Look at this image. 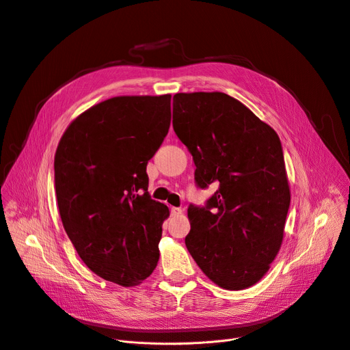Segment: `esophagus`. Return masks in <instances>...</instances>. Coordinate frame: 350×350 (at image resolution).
<instances>
[{
  "label": "esophagus",
  "mask_w": 350,
  "mask_h": 350,
  "mask_svg": "<svg viewBox=\"0 0 350 350\" xmlns=\"http://www.w3.org/2000/svg\"><path fill=\"white\" fill-rule=\"evenodd\" d=\"M182 208H179V207H172L171 208V216L172 217H178V216H180V214H182Z\"/></svg>",
  "instance_id": "1"
}]
</instances>
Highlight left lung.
<instances>
[{
    "label": "left lung",
    "instance_id": "8db88e82",
    "mask_svg": "<svg viewBox=\"0 0 350 350\" xmlns=\"http://www.w3.org/2000/svg\"><path fill=\"white\" fill-rule=\"evenodd\" d=\"M172 124L198 186H219L206 207L187 208L186 248L219 287L248 288L283 243L290 186L278 133L224 92L175 94Z\"/></svg>",
    "mask_w": 350,
    "mask_h": 350
}]
</instances>
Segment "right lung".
<instances>
[{"mask_svg":"<svg viewBox=\"0 0 350 350\" xmlns=\"http://www.w3.org/2000/svg\"><path fill=\"white\" fill-rule=\"evenodd\" d=\"M170 124V94L115 96L77 116L57 146L63 227L79 258L107 282L137 286L158 263L170 210L147 192L146 168Z\"/></svg>","mask_w":350,"mask_h":350,"instance_id":"1","label":"right lung"}]
</instances>
